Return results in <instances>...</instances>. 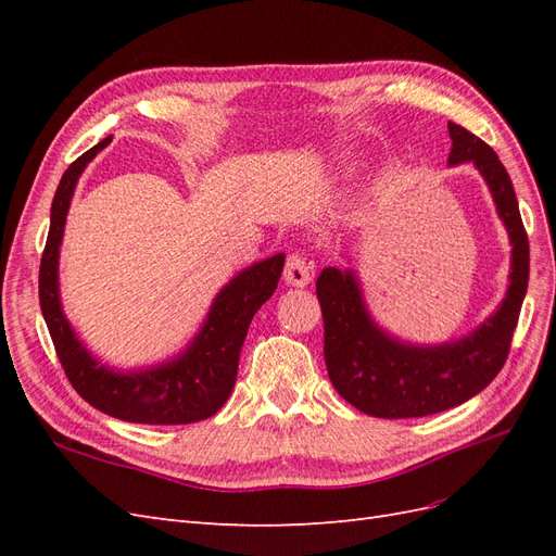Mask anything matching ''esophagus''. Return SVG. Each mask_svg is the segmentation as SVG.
<instances>
[{
    "label": "esophagus",
    "instance_id": "34e87169",
    "mask_svg": "<svg viewBox=\"0 0 556 556\" xmlns=\"http://www.w3.org/2000/svg\"><path fill=\"white\" fill-rule=\"evenodd\" d=\"M282 278L292 288H306L313 278V262L304 255V252H290L288 262H285V271Z\"/></svg>",
    "mask_w": 556,
    "mask_h": 556
}]
</instances>
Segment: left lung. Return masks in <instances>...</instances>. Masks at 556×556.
Returning a JSON list of instances; mask_svg holds the SVG:
<instances>
[{"label":"left lung","mask_w":556,"mask_h":556,"mask_svg":"<svg viewBox=\"0 0 556 556\" xmlns=\"http://www.w3.org/2000/svg\"><path fill=\"white\" fill-rule=\"evenodd\" d=\"M447 164L473 162L486 180L513 245L510 285L494 315L459 341L403 343L376 325L352 268L327 266L315 282L325 317V362L331 384L357 410L384 417H425L482 392L508 359L513 331L529 285V239L513 180L498 155L476 134L447 123Z\"/></svg>","instance_id":"obj_1"}]
</instances>
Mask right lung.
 <instances>
[{
    "label": "right lung",
    "instance_id": "1",
    "mask_svg": "<svg viewBox=\"0 0 556 556\" xmlns=\"http://www.w3.org/2000/svg\"><path fill=\"white\" fill-rule=\"evenodd\" d=\"M111 137L83 153L64 172L50 206V229L39 268L41 313L60 364L74 390L90 406L137 425H190L215 415L229 399L239 374V355L252 317L271 299L282 274L285 255L262 260L233 276L215 296L204 327L174 359L141 368L113 371L99 364L78 341L60 304L58 262L66 213L83 169Z\"/></svg>",
    "mask_w": 556,
    "mask_h": 556
}]
</instances>
